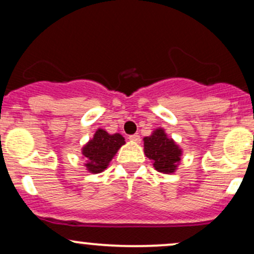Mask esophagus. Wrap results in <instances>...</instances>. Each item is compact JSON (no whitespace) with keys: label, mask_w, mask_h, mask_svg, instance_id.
Masks as SVG:
<instances>
[{"label":"esophagus","mask_w":254,"mask_h":254,"mask_svg":"<svg viewBox=\"0 0 254 254\" xmlns=\"http://www.w3.org/2000/svg\"><path fill=\"white\" fill-rule=\"evenodd\" d=\"M129 139L131 142H135V143H139V142H141V137H139L138 135H131V136H129Z\"/></svg>","instance_id":"1"}]
</instances>
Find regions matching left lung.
Here are the masks:
<instances>
[{"instance_id":"1","label":"left lung","mask_w":254,"mask_h":254,"mask_svg":"<svg viewBox=\"0 0 254 254\" xmlns=\"http://www.w3.org/2000/svg\"><path fill=\"white\" fill-rule=\"evenodd\" d=\"M144 154L151 160L154 168L162 174H172L178 170L183 155V149L164 127H156L150 136L143 138Z\"/></svg>"}]
</instances>
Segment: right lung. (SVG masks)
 Returning a JSON list of instances; mask_svg holds the SVG:
<instances>
[{"instance_id":"right-lung-1","label":"right lung","mask_w":254,"mask_h":254,"mask_svg":"<svg viewBox=\"0 0 254 254\" xmlns=\"http://www.w3.org/2000/svg\"><path fill=\"white\" fill-rule=\"evenodd\" d=\"M124 144L125 138L121 133H109L99 127L94 136L81 149L82 159H84L83 166L89 173H101L109 167L111 160Z\"/></svg>"}]
</instances>
